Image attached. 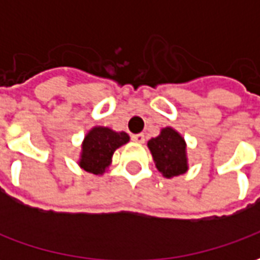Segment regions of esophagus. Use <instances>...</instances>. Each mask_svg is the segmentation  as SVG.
I'll return each instance as SVG.
<instances>
[{
  "instance_id": "esophagus-1",
  "label": "esophagus",
  "mask_w": 260,
  "mask_h": 260,
  "mask_svg": "<svg viewBox=\"0 0 260 260\" xmlns=\"http://www.w3.org/2000/svg\"><path fill=\"white\" fill-rule=\"evenodd\" d=\"M132 141L136 142V143H143L145 142V135L143 134H136V135L132 136Z\"/></svg>"
}]
</instances>
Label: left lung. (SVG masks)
<instances>
[{
  "label": "left lung",
  "instance_id": "8db88e82",
  "mask_svg": "<svg viewBox=\"0 0 260 260\" xmlns=\"http://www.w3.org/2000/svg\"><path fill=\"white\" fill-rule=\"evenodd\" d=\"M147 147L152 153L156 169L164 178L170 180L185 174L189 169L186 142L184 136L173 126L161 128L158 136L147 142Z\"/></svg>",
  "mask_w": 260,
  "mask_h": 260
}]
</instances>
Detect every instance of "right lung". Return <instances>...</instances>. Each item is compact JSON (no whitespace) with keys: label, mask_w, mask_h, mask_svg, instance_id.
Masks as SVG:
<instances>
[{"label":"right lung","mask_w":260,"mask_h":260,"mask_svg":"<svg viewBox=\"0 0 260 260\" xmlns=\"http://www.w3.org/2000/svg\"><path fill=\"white\" fill-rule=\"evenodd\" d=\"M129 139V135L124 131L117 132L108 126H93L82 141L78 166L87 173L103 175L113 163L114 152L126 145Z\"/></svg>","instance_id":"right-lung-1"}]
</instances>
